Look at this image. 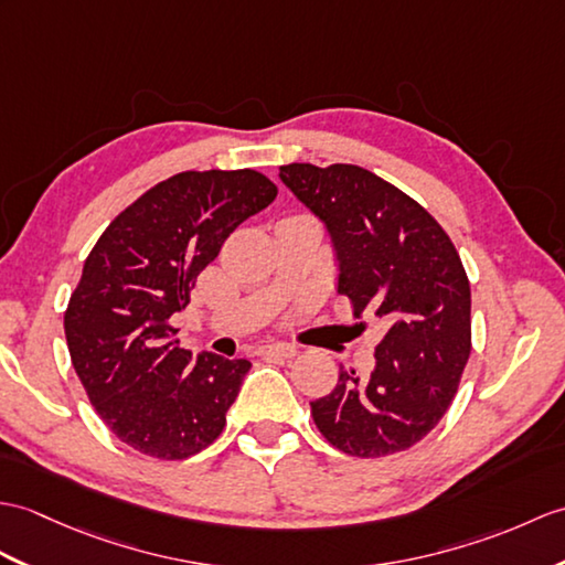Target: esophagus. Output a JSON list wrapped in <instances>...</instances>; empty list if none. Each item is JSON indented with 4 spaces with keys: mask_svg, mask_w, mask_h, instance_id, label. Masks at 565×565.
<instances>
[{
    "mask_svg": "<svg viewBox=\"0 0 565 565\" xmlns=\"http://www.w3.org/2000/svg\"><path fill=\"white\" fill-rule=\"evenodd\" d=\"M298 349L294 344H269L259 349L262 359H294Z\"/></svg>",
    "mask_w": 565,
    "mask_h": 565,
    "instance_id": "34e87169",
    "label": "esophagus"
}]
</instances>
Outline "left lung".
<instances>
[{"instance_id":"1","label":"left lung","mask_w":565,"mask_h":565,"mask_svg":"<svg viewBox=\"0 0 565 565\" xmlns=\"http://www.w3.org/2000/svg\"><path fill=\"white\" fill-rule=\"evenodd\" d=\"M279 178L330 233L337 291L385 334L369 377L339 371L312 422L337 450L385 457L436 428L471 351L469 279L450 235L409 194L349 163H288Z\"/></svg>"}]
</instances>
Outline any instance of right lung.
<instances>
[{"mask_svg": "<svg viewBox=\"0 0 565 565\" xmlns=\"http://www.w3.org/2000/svg\"><path fill=\"white\" fill-rule=\"evenodd\" d=\"M277 196L257 170H185L103 231L74 288L64 334L94 409L117 438L156 460L212 445L250 361L182 349L170 315L245 218Z\"/></svg>", "mask_w": 565, "mask_h": 565, "instance_id": "right-lung-1", "label": "right lung"}]
</instances>
